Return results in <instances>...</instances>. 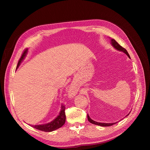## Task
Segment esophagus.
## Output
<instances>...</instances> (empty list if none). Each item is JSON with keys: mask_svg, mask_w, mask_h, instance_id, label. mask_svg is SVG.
Returning a JSON list of instances; mask_svg holds the SVG:
<instances>
[{"mask_svg": "<svg viewBox=\"0 0 150 150\" xmlns=\"http://www.w3.org/2000/svg\"><path fill=\"white\" fill-rule=\"evenodd\" d=\"M68 92H69V94H70L71 96L75 95V94H76V89H75V88L73 86H70V88L69 89V91H68Z\"/></svg>", "mask_w": 150, "mask_h": 150, "instance_id": "esophagus-1", "label": "esophagus"}]
</instances>
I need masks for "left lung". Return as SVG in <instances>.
<instances>
[{
  "instance_id": "1",
  "label": "left lung",
  "mask_w": 150,
  "mask_h": 150,
  "mask_svg": "<svg viewBox=\"0 0 150 150\" xmlns=\"http://www.w3.org/2000/svg\"><path fill=\"white\" fill-rule=\"evenodd\" d=\"M111 44H112V46L113 47H115L116 49L118 50V51L123 52L124 53H125L126 55L130 58V56L129 55L128 51H127L125 48L121 47L120 45L118 43H117L115 39H111ZM128 115H127V116H128ZM88 120L91 122V123L94 124V125H98V126H112V125H115V124H116V123H117V122H112V123H104V122H96V121L93 120L92 119H91V117H89V116L88 115Z\"/></svg>"
}]
</instances>
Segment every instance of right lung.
Segmentation results:
<instances>
[{
  "instance_id": "add662e5",
  "label": "right lung",
  "mask_w": 150,
  "mask_h": 150,
  "mask_svg": "<svg viewBox=\"0 0 150 150\" xmlns=\"http://www.w3.org/2000/svg\"><path fill=\"white\" fill-rule=\"evenodd\" d=\"M28 49H25L24 50V52L22 53L19 62H18L16 69H17V68L19 67L22 61L24 60V59L26 56V54H28ZM65 110H66L65 106L62 105L59 115L56 117V118L54 119L53 121H52L51 122H48V123H46V124H44V125H30V126H31L32 127H33V128L45 131V132H51V131L56 130L58 128H61V127H62L65 123V122H66Z\"/></svg>"
}]
</instances>
